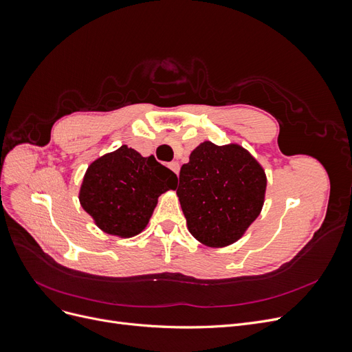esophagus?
<instances>
[{
	"instance_id": "esophagus-1",
	"label": "esophagus",
	"mask_w": 352,
	"mask_h": 352,
	"mask_svg": "<svg viewBox=\"0 0 352 352\" xmlns=\"http://www.w3.org/2000/svg\"><path fill=\"white\" fill-rule=\"evenodd\" d=\"M168 167H170V168H172V170H173V172H175L176 175L179 173V168H180V166H179V163H177V162H172V163H170V164H168Z\"/></svg>"
}]
</instances>
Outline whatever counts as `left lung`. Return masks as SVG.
<instances>
[{"label": "left lung", "instance_id": "left-lung-1", "mask_svg": "<svg viewBox=\"0 0 352 352\" xmlns=\"http://www.w3.org/2000/svg\"><path fill=\"white\" fill-rule=\"evenodd\" d=\"M265 186L264 168L243 146L204 141L180 168L176 194L190 235L221 248L242 238L258 217Z\"/></svg>", "mask_w": 352, "mask_h": 352}]
</instances>
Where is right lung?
Wrapping results in <instances>:
<instances>
[{
    "instance_id": "obj_1",
    "label": "right lung",
    "mask_w": 352,
    "mask_h": 352,
    "mask_svg": "<svg viewBox=\"0 0 352 352\" xmlns=\"http://www.w3.org/2000/svg\"><path fill=\"white\" fill-rule=\"evenodd\" d=\"M177 176L154 155L142 157L133 148L95 160L83 176L79 201L102 232L132 238L150 221L158 197L175 189Z\"/></svg>"
}]
</instances>
